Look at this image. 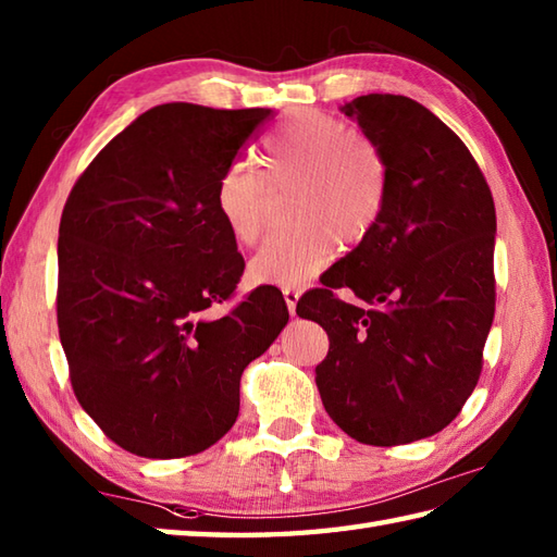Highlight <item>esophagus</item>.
<instances>
[{
	"mask_svg": "<svg viewBox=\"0 0 557 557\" xmlns=\"http://www.w3.org/2000/svg\"><path fill=\"white\" fill-rule=\"evenodd\" d=\"M299 289H294V287H287V289H282V297H285V301H287V309H289V315H294L297 313V301H299Z\"/></svg>",
	"mask_w": 557,
	"mask_h": 557,
	"instance_id": "obj_1",
	"label": "esophagus"
}]
</instances>
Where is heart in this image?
Masks as SVG:
<instances>
[{
  "label": "heart",
  "mask_w": 557,
  "mask_h": 557,
  "mask_svg": "<svg viewBox=\"0 0 557 557\" xmlns=\"http://www.w3.org/2000/svg\"><path fill=\"white\" fill-rule=\"evenodd\" d=\"M265 162L275 188L301 180L292 200L299 224L268 236L248 275L258 285L297 289L333 263L339 239L357 244L375 227L387 198V162L373 138L321 110H301L275 128L265 138ZM270 184L244 162L220 174L215 208L244 246L265 230Z\"/></svg>",
  "instance_id": "1"
}]
</instances>
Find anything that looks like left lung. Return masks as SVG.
Listing matches in <instances>:
<instances>
[{
    "label": "left lung",
    "mask_w": 557,
    "mask_h": 557,
    "mask_svg": "<svg viewBox=\"0 0 557 557\" xmlns=\"http://www.w3.org/2000/svg\"><path fill=\"white\" fill-rule=\"evenodd\" d=\"M339 110L383 150L387 198L297 313L330 339L315 366L330 419L359 443L405 445L443 431L476 387L495 313V206L467 146L417 100L371 92Z\"/></svg>",
    "instance_id": "left-lung-1"
}]
</instances>
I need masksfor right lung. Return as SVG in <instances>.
I'll use <instances>...</instances> for the list:
<instances>
[{
    "label": "right lung",
    "instance_id": "obj_1",
    "mask_svg": "<svg viewBox=\"0 0 557 557\" xmlns=\"http://www.w3.org/2000/svg\"><path fill=\"white\" fill-rule=\"evenodd\" d=\"M272 110L158 104L104 146L59 222V339L71 385L126 453H203L239 417V381L287 325L275 287L222 318L244 272L220 174Z\"/></svg>",
    "mask_w": 557,
    "mask_h": 557
}]
</instances>
